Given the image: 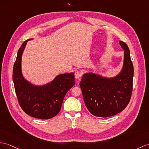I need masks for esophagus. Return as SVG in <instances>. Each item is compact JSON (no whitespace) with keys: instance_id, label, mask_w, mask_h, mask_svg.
<instances>
[{"instance_id":"34e87169","label":"esophagus","mask_w":149,"mask_h":149,"mask_svg":"<svg viewBox=\"0 0 149 149\" xmlns=\"http://www.w3.org/2000/svg\"><path fill=\"white\" fill-rule=\"evenodd\" d=\"M83 74V72L81 71L80 70H77L75 71V73H74V77L77 79H79L81 78V77Z\"/></svg>"}]
</instances>
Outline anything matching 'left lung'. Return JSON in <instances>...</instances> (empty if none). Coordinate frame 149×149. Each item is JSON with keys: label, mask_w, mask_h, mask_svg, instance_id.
Segmentation results:
<instances>
[{"label": "left lung", "mask_w": 149, "mask_h": 149, "mask_svg": "<svg viewBox=\"0 0 149 149\" xmlns=\"http://www.w3.org/2000/svg\"><path fill=\"white\" fill-rule=\"evenodd\" d=\"M119 44L125 50L120 73L114 78H107L89 72L83 76L79 83L87 109L97 117H110L119 113L131 99L133 65L128 45L122 41Z\"/></svg>", "instance_id": "1"}]
</instances>
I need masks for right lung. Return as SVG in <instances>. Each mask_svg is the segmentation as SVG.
<instances>
[{
  "label": "right lung",
  "instance_id": "add662e5",
  "mask_svg": "<svg viewBox=\"0 0 149 149\" xmlns=\"http://www.w3.org/2000/svg\"><path fill=\"white\" fill-rule=\"evenodd\" d=\"M21 45L14 64L13 78L18 102L25 113L42 119L59 113L66 93L75 84L73 72L59 74L45 85L37 86L25 79L21 73V57L28 40Z\"/></svg>",
  "mask_w": 149,
  "mask_h": 149
}]
</instances>
